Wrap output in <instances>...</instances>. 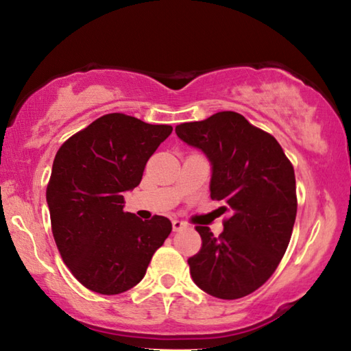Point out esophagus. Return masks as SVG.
I'll return each instance as SVG.
<instances>
[{
    "instance_id": "esophagus-1",
    "label": "esophagus",
    "mask_w": 351,
    "mask_h": 351,
    "mask_svg": "<svg viewBox=\"0 0 351 351\" xmlns=\"http://www.w3.org/2000/svg\"><path fill=\"white\" fill-rule=\"evenodd\" d=\"M186 223L184 221H181V219H173V221H171V228H173V232H178V230H181V229H184L186 228Z\"/></svg>"
}]
</instances>
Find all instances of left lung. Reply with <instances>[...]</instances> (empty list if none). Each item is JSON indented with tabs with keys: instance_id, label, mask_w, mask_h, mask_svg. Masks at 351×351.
Returning <instances> with one entry per match:
<instances>
[{
	"instance_id": "1",
	"label": "left lung",
	"mask_w": 351,
	"mask_h": 351,
	"mask_svg": "<svg viewBox=\"0 0 351 351\" xmlns=\"http://www.w3.org/2000/svg\"><path fill=\"white\" fill-rule=\"evenodd\" d=\"M178 138L206 153L212 164L210 198L229 212L213 237L197 226L203 245L187 260L190 276L207 294L234 300L274 274L293 234L297 195L289 159L274 136L234 111L176 125Z\"/></svg>"
}]
</instances>
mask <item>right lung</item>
<instances>
[{"label": "right lung", "instance_id": "1", "mask_svg": "<svg viewBox=\"0 0 351 351\" xmlns=\"http://www.w3.org/2000/svg\"><path fill=\"white\" fill-rule=\"evenodd\" d=\"M171 130L111 112L58 148L46 189L52 235L64 265L94 293L136 287L171 232L169 218L142 221L123 212V192L139 186L147 161Z\"/></svg>", "mask_w": 351, "mask_h": 351}]
</instances>
